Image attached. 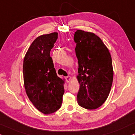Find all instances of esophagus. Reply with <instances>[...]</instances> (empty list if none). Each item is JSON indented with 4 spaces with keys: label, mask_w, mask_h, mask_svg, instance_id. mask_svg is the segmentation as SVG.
<instances>
[{
    "label": "esophagus",
    "mask_w": 135,
    "mask_h": 135,
    "mask_svg": "<svg viewBox=\"0 0 135 135\" xmlns=\"http://www.w3.org/2000/svg\"><path fill=\"white\" fill-rule=\"evenodd\" d=\"M71 79V76H67V77H66V81H67L68 83H69V81H70Z\"/></svg>",
    "instance_id": "34e87169"
}]
</instances>
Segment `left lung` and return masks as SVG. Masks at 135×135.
Masks as SVG:
<instances>
[{
  "label": "left lung",
  "instance_id": "obj_1",
  "mask_svg": "<svg viewBox=\"0 0 135 135\" xmlns=\"http://www.w3.org/2000/svg\"><path fill=\"white\" fill-rule=\"evenodd\" d=\"M74 40L79 64L78 104L87 109H97L106 101L112 86L111 54L102 40L93 32L78 30Z\"/></svg>",
  "mask_w": 135,
  "mask_h": 135
}]
</instances>
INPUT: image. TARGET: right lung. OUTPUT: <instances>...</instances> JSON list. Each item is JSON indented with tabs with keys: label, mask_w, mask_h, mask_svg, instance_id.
<instances>
[{
	"label": "right lung",
	"mask_w": 135,
	"mask_h": 135,
	"mask_svg": "<svg viewBox=\"0 0 135 135\" xmlns=\"http://www.w3.org/2000/svg\"><path fill=\"white\" fill-rule=\"evenodd\" d=\"M57 36V32H52L37 37L24 59L23 76L26 94L36 109L45 114L59 109L64 93V81L57 76L50 56Z\"/></svg>",
	"instance_id": "obj_1"
}]
</instances>
